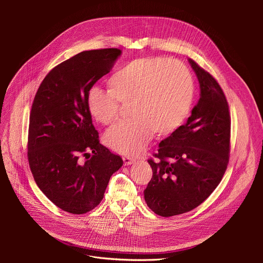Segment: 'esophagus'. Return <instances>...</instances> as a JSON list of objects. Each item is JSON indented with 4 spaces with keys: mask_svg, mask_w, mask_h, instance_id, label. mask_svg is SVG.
<instances>
[{
    "mask_svg": "<svg viewBox=\"0 0 263 263\" xmlns=\"http://www.w3.org/2000/svg\"><path fill=\"white\" fill-rule=\"evenodd\" d=\"M123 160H124L125 165H131L132 163L135 162V159H133V158L129 157V156H124V157H123Z\"/></svg>",
    "mask_w": 263,
    "mask_h": 263,
    "instance_id": "34e87169",
    "label": "esophagus"
}]
</instances>
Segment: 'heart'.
<instances>
[{"label":"heart","instance_id":"heart-1","mask_svg":"<svg viewBox=\"0 0 263 263\" xmlns=\"http://www.w3.org/2000/svg\"><path fill=\"white\" fill-rule=\"evenodd\" d=\"M110 90L92 89L87 97L91 116L109 125L118 117L121 103H130L133 119L121 122L105 135L117 153L139 154L154 132L164 136L176 131L189 117L194 101V79L184 64L161 57L135 59L108 80Z\"/></svg>","mask_w":263,"mask_h":263}]
</instances>
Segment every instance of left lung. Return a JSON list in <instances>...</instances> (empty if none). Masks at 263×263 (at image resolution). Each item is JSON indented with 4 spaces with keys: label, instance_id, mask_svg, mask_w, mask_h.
Masks as SVG:
<instances>
[{
    "label": "left lung",
    "instance_id": "8db88e82",
    "mask_svg": "<svg viewBox=\"0 0 263 263\" xmlns=\"http://www.w3.org/2000/svg\"><path fill=\"white\" fill-rule=\"evenodd\" d=\"M200 84V100L185 125L159 143L144 190L146 205L164 217L189 212L216 189L227 170L231 120L222 89L211 74L189 59Z\"/></svg>",
    "mask_w": 263,
    "mask_h": 263
}]
</instances>
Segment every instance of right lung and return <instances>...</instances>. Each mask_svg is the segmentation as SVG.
<instances>
[{
	"instance_id": "obj_1",
	"label": "right lung",
	"mask_w": 263,
	"mask_h": 263,
	"mask_svg": "<svg viewBox=\"0 0 263 263\" xmlns=\"http://www.w3.org/2000/svg\"><path fill=\"white\" fill-rule=\"evenodd\" d=\"M121 54L120 49L90 50L63 61L47 74L32 104L28 160L33 178L51 202L72 214L97 207L124 163L100 143L87 105L89 90Z\"/></svg>"
}]
</instances>
